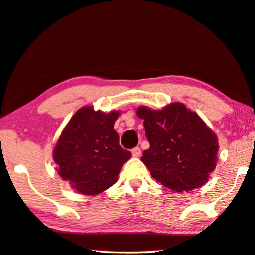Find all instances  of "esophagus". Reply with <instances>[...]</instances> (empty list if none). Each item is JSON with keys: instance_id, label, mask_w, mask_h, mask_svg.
Segmentation results:
<instances>
[{"instance_id": "34e87169", "label": "esophagus", "mask_w": 255, "mask_h": 255, "mask_svg": "<svg viewBox=\"0 0 255 255\" xmlns=\"http://www.w3.org/2000/svg\"><path fill=\"white\" fill-rule=\"evenodd\" d=\"M131 155H133L134 157H140V156H141V149L138 147H135L134 149H131Z\"/></svg>"}]
</instances>
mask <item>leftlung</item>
<instances>
[{
	"label": "left lung",
	"mask_w": 255,
	"mask_h": 255,
	"mask_svg": "<svg viewBox=\"0 0 255 255\" xmlns=\"http://www.w3.org/2000/svg\"><path fill=\"white\" fill-rule=\"evenodd\" d=\"M137 117L150 147L141 161L156 181L172 191L204 185L215 170L218 140L205 122L181 103L155 111L142 106Z\"/></svg>",
	"instance_id": "1"
}]
</instances>
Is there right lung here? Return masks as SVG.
<instances>
[{"mask_svg": "<svg viewBox=\"0 0 255 255\" xmlns=\"http://www.w3.org/2000/svg\"><path fill=\"white\" fill-rule=\"evenodd\" d=\"M120 112L104 113L93 107L80 108L64 128L53 161L57 171L78 192L94 196L111 188L131 152L119 144L114 122Z\"/></svg>", "mask_w": 255, "mask_h": 255, "instance_id": "right-lung-1", "label": "right lung"}]
</instances>
